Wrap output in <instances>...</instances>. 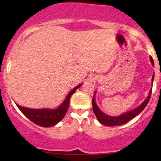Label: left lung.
Listing matches in <instances>:
<instances>
[{
  "label": "left lung",
  "mask_w": 161,
  "mask_h": 161,
  "mask_svg": "<svg viewBox=\"0 0 161 161\" xmlns=\"http://www.w3.org/2000/svg\"><path fill=\"white\" fill-rule=\"evenodd\" d=\"M151 64H152L153 66H154V60H153L152 57H150ZM154 74L152 76V82H154ZM151 92H152V88L150 90L149 92L148 96H147V98L145 99V101L144 102H142V104L138 106V108H135L134 110H130V111L124 113L122 115L119 116H111L105 114L104 113H103L101 110L98 108V107L97 106L95 102V95L93 96V99H92V108H93V111L94 114H95L96 117H97V120H98L101 124L104 125H108V126H115V125H120L123 124H125L127 122H129V120H131L132 119H133L135 116H136L137 115L141 113L142 110L145 109V108L147 106V103H148L149 100L151 98Z\"/></svg>",
  "instance_id": "obj_1"
}]
</instances>
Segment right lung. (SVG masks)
Masks as SVG:
<instances>
[{
    "mask_svg": "<svg viewBox=\"0 0 161 161\" xmlns=\"http://www.w3.org/2000/svg\"><path fill=\"white\" fill-rule=\"evenodd\" d=\"M82 86V84L75 87L69 92L66 99L57 109H30L23 108L16 104L20 111L25 115L29 120L36 124L43 127H51L56 125L61 121L67 112L69 108L71 96L75 93V90Z\"/></svg>",
    "mask_w": 161,
    "mask_h": 161,
    "instance_id": "1",
    "label": "right lung"
}]
</instances>
